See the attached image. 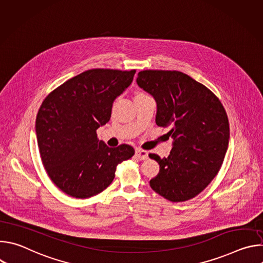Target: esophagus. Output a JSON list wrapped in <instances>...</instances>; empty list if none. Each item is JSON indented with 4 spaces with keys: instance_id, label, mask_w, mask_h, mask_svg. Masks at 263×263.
<instances>
[{
    "instance_id": "esophagus-1",
    "label": "esophagus",
    "mask_w": 263,
    "mask_h": 263,
    "mask_svg": "<svg viewBox=\"0 0 263 263\" xmlns=\"http://www.w3.org/2000/svg\"><path fill=\"white\" fill-rule=\"evenodd\" d=\"M135 156L139 160H144V159L147 158V152L144 151V149H141V148H136L135 149Z\"/></svg>"
}]
</instances>
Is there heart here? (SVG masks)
Returning a JSON list of instances; mask_svg holds the SVG:
<instances>
[{
    "label": "heart",
    "instance_id": "1",
    "mask_svg": "<svg viewBox=\"0 0 263 263\" xmlns=\"http://www.w3.org/2000/svg\"><path fill=\"white\" fill-rule=\"evenodd\" d=\"M139 95H143V93H139Z\"/></svg>",
    "mask_w": 263,
    "mask_h": 263
}]
</instances>
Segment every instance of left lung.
<instances>
[{
	"label": "left lung",
	"instance_id": "1",
	"mask_svg": "<svg viewBox=\"0 0 263 263\" xmlns=\"http://www.w3.org/2000/svg\"><path fill=\"white\" fill-rule=\"evenodd\" d=\"M136 82L156 101L157 126L172 127L168 157L148 154L160 166L149 186L171 202L193 199L213 180L226 155V111L211 90L178 70H141Z\"/></svg>",
	"mask_w": 263,
	"mask_h": 263
}]
</instances>
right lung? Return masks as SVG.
<instances>
[{"label":"right lung","mask_w":263,"mask_h":263,"mask_svg":"<svg viewBox=\"0 0 263 263\" xmlns=\"http://www.w3.org/2000/svg\"><path fill=\"white\" fill-rule=\"evenodd\" d=\"M135 71L89 69L43 102L35 123L37 144L49 177L66 195L86 199L102 193L114 181L117 165L134 155L131 145H106L97 129L109 122L112 104Z\"/></svg>","instance_id":"right-lung-1"}]
</instances>
